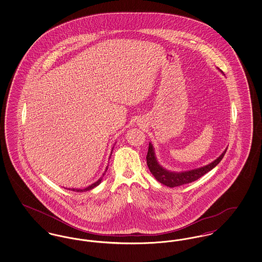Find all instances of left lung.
<instances>
[{
    "instance_id": "obj_1",
    "label": "left lung",
    "mask_w": 262,
    "mask_h": 262,
    "mask_svg": "<svg viewBox=\"0 0 262 262\" xmlns=\"http://www.w3.org/2000/svg\"><path fill=\"white\" fill-rule=\"evenodd\" d=\"M226 151L227 149H225L224 152L216 160H214L213 162L206 165V166L200 167L198 169H193L190 171H186V172H171V171H168L165 168H163L162 166L157 162L154 148H153L152 144L149 143L146 161H147V166L149 168L151 174L155 177V179L158 182H160L161 184L167 186V187H179V186H183L186 184H189L191 182H194L198 179H200V177H202L203 174L211 171L212 169L214 167H216L219 162L223 159Z\"/></svg>"
}]
</instances>
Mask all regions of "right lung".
<instances>
[{"mask_svg": "<svg viewBox=\"0 0 262 262\" xmlns=\"http://www.w3.org/2000/svg\"><path fill=\"white\" fill-rule=\"evenodd\" d=\"M111 155H112V152H111V154H110V157H109V158H111ZM107 169H108V168H106L105 172H107ZM104 174H105V173H104ZM104 174H103V176H104ZM101 181H102V178H100L99 180H98L97 182H95L94 184L90 185L89 187H85V188H83V189H80V188H69V189H71V190H74V191H77V192H80V191H86V190H90V189H92V188H94V187H97L98 185H100Z\"/></svg>", "mask_w": 262, "mask_h": 262, "instance_id": "right-lung-1", "label": "right lung"}]
</instances>
